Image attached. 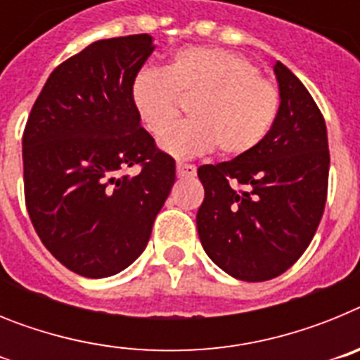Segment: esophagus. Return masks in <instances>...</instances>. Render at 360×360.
Masks as SVG:
<instances>
[{
    "instance_id": "34e87169",
    "label": "esophagus",
    "mask_w": 360,
    "mask_h": 360,
    "mask_svg": "<svg viewBox=\"0 0 360 360\" xmlns=\"http://www.w3.org/2000/svg\"><path fill=\"white\" fill-rule=\"evenodd\" d=\"M176 174L180 178H193L196 174V165L178 162V164H176Z\"/></svg>"
}]
</instances>
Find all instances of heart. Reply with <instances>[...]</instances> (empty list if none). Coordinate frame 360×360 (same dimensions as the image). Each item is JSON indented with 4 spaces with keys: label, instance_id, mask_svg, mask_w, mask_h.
Segmentation results:
<instances>
[{
    "label": "heart",
    "instance_id": "heart-1",
    "mask_svg": "<svg viewBox=\"0 0 360 360\" xmlns=\"http://www.w3.org/2000/svg\"><path fill=\"white\" fill-rule=\"evenodd\" d=\"M194 98L191 120L167 126L179 112V97ZM136 115L173 157L202 155L214 146L225 157H240L262 144L279 113L278 86L250 59L209 46L178 50L165 68H142L129 86Z\"/></svg>",
    "mask_w": 360,
    "mask_h": 360
}]
</instances>
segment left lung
Here are the masks:
<instances>
[{"label": "left lung", "mask_w": 360, "mask_h": 360, "mask_svg": "<svg viewBox=\"0 0 360 360\" xmlns=\"http://www.w3.org/2000/svg\"><path fill=\"white\" fill-rule=\"evenodd\" d=\"M279 113L252 151L200 165L205 198L196 214L203 250L232 278H278L307 250L323 218L330 151L323 113L304 84L274 65Z\"/></svg>", "instance_id": "8db88e82"}]
</instances>
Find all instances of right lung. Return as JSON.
<instances>
[{
	"mask_svg": "<svg viewBox=\"0 0 360 360\" xmlns=\"http://www.w3.org/2000/svg\"><path fill=\"white\" fill-rule=\"evenodd\" d=\"M155 50L148 34L101 39L57 66L23 133L25 202L57 262L84 278L119 274L144 252L174 184V160L129 98ZM139 165L136 175H126Z\"/></svg>",
	"mask_w": 360,
	"mask_h": 360,
	"instance_id": "1",
	"label": "right lung"
}]
</instances>
